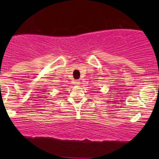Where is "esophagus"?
Wrapping results in <instances>:
<instances>
[{
  "label": "esophagus",
  "instance_id": "1",
  "mask_svg": "<svg viewBox=\"0 0 159 159\" xmlns=\"http://www.w3.org/2000/svg\"><path fill=\"white\" fill-rule=\"evenodd\" d=\"M80 81H78V80H75V84H77V85H79L80 84Z\"/></svg>",
  "mask_w": 159,
  "mask_h": 159
}]
</instances>
